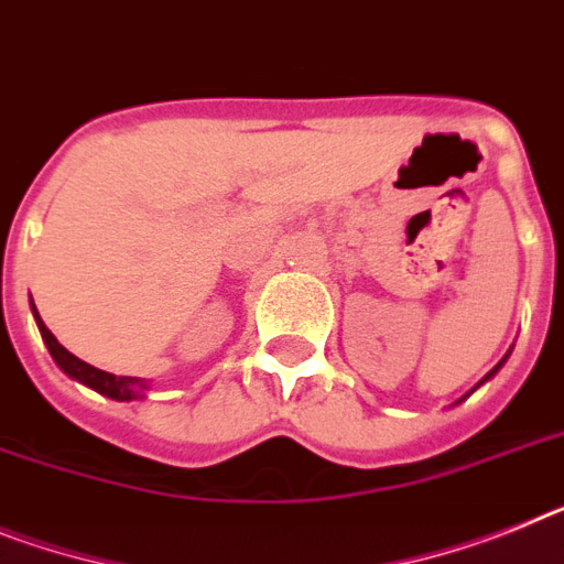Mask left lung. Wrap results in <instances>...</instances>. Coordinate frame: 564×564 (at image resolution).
<instances>
[{
  "label": "left lung",
  "mask_w": 564,
  "mask_h": 564,
  "mask_svg": "<svg viewBox=\"0 0 564 564\" xmlns=\"http://www.w3.org/2000/svg\"><path fill=\"white\" fill-rule=\"evenodd\" d=\"M508 356H511V350H508V354H505V356H502V362H499V365H497V368L490 370V373H485V379H482V382H479V384H485V382H488V379H490V377H494V373H497V370H499V368H502V365H505V362H508ZM479 384H476V388H479ZM476 388H474V391H476ZM474 391H468V393H465V397H470V393H474ZM465 397H462V399H465ZM462 399H459V402H462Z\"/></svg>",
  "instance_id": "obj_1"
}]
</instances>
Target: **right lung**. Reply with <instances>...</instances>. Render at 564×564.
<instances>
[{
  "mask_svg": "<svg viewBox=\"0 0 564 564\" xmlns=\"http://www.w3.org/2000/svg\"><path fill=\"white\" fill-rule=\"evenodd\" d=\"M31 311L33 316H36V325H40V334L42 339H45L47 350H51L53 362L59 365L67 377L76 379V382L82 384H88V388H94V391L102 393V397L117 399V402H131V399L144 397V391H148V382H144V379L113 377V373H108V370H99L94 368V365L82 362L79 356H74L67 348H62L59 341H56V336L45 328V322H42L40 314H36V305H31Z\"/></svg>",
  "mask_w": 564,
  "mask_h": 564,
  "instance_id": "obj_1",
  "label": "right lung"
}]
</instances>
